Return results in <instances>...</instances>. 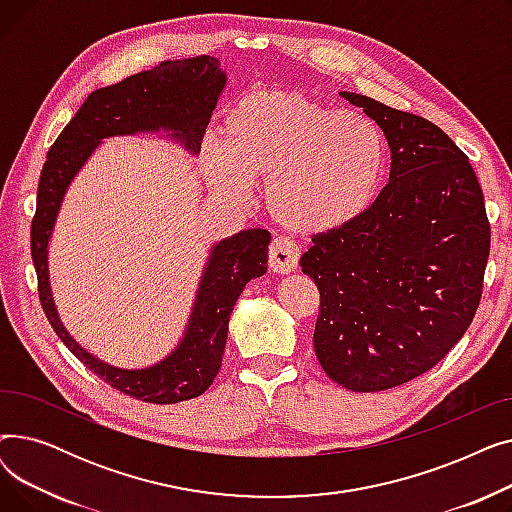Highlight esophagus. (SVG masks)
Masks as SVG:
<instances>
[{
	"instance_id": "1",
	"label": "esophagus",
	"mask_w": 512,
	"mask_h": 512,
	"mask_svg": "<svg viewBox=\"0 0 512 512\" xmlns=\"http://www.w3.org/2000/svg\"><path fill=\"white\" fill-rule=\"evenodd\" d=\"M299 257H301V253L294 242H290L286 238H274L267 263H270V267L276 274H288L299 267Z\"/></svg>"
}]
</instances>
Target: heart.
Segmentation results:
<instances>
[{
  "instance_id": "obj_1",
  "label": "heart",
  "mask_w": 512,
  "mask_h": 512,
  "mask_svg": "<svg viewBox=\"0 0 512 512\" xmlns=\"http://www.w3.org/2000/svg\"><path fill=\"white\" fill-rule=\"evenodd\" d=\"M384 143L359 112L297 91L242 97L222 128V155L207 159L215 193L242 199L267 182L272 218L297 234H326L357 220L382 180Z\"/></svg>"
}]
</instances>
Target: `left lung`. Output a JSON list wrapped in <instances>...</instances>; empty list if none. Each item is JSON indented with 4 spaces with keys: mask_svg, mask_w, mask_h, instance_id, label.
Segmentation results:
<instances>
[{
    "mask_svg": "<svg viewBox=\"0 0 512 512\" xmlns=\"http://www.w3.org/2000/svg\"><path fill=\"white\" fill-rule=\"evenodd\" d=\"M344 99L390 145V180L357 220L315 234L301 257L319 290L315 355L353 392L415 380L463 338L483 292L490 222L469 157L421 116Z\"/></svg>",
    "mask_w": 512,
    "mask_h": 512,
    "instance_id": "1",
    "label": "left lung"
}]
</instances>
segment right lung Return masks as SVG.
Instances as JSON below:
<instances>
[{
	"label": "right lung",
	"instance_id": "add662e5",
	"mask_svg": "<svg viewBox=\"0 0 512 512\" xmlns=\"http://www.w3.org/2000/svg\"><path fill=\"white\" fill-rule=\"evenodd\" d=\"M224 85L226 74L220 70V62L201 56L161 62L112 87L93 91L51 145L39 178L31 253L39 301L53 332L97 378L122 394L153 405H174L201 396L213 384L222 367L228 321L236 299L247 282L267 272L270 232L261 228L242 230L213 247L182 342L170 357L147 369L107 365L70 338L51 299L47 242L70 180L85 166L101 139L164 128L186 149L197 153Z\"/></svg>",
	"mask_w": 512,
	"mask_h": 512
}]
</instances>
